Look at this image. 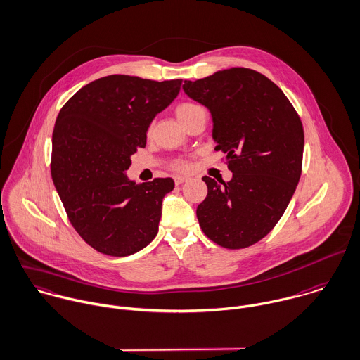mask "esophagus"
Instances as JSON below:
<instances>
[{"label": "esophagus", "mask_w": 360, "mask_h": 360, "mask_svg": "<svg viewBox=\"0 0 360 360\" xmlns=\"http://www.w3.org/2000/svg\"><path fill=\"white\" fill-rule=\"evenodd\" d=\"M174 181H175V184H176V185H181V184H184V182H188V181H189V176L176 175V176L174 178Z\"/></svg>", "instance_id": "esophagus-1"}]
</instances>
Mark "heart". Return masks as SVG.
<instances>
[{"label": "heart", "mask_w": 360, "mask_h": 360, "mask_svg": "<svg viewBox=\"0 0 360 360\" xmlns=\"http://www.w3.org/2000/svg\"><path fill=\"white\" fill-rule=\"evenodd\" d=\"M200 112H205V110L200 107V105H198V104H195V103H182V104H179L178 107H176V110H175V114H176V117H178V120L181 121V124L185 127L192 118H195L198 114H200ZM176 169H181V171H185V169H188L189 168V162H186V161H178V162H175V165H174Z\"/></svg>", "instance_id": "obj_1"}]
</instances>
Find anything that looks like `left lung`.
Wrapping results in <instances>:
<instances>
[{"label":"left lung","instance_id":"8db88e82","mask_svg":"<svg viewBox=\"0 0 360 360\" xmlns=\"http://www.w3.org/2000/svg\"><path fill=\"white\" fill-rule=\"evenodd\" d=\"M182 89L210 111L216 150L232 172L229 182L203 176L199 224L222 248H248L276 226L293 196L304 144L300 118L276 83L249 68L185 80Z\"/></svg>","mask_w":360,"mask_h":360}]
</instances>
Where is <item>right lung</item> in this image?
Segmentation results:
<instances>
[{"mask_svg":"<svg viewBox=\"0 0 360 360\" xmlns=\"http://www.w3.org/2000/svg\"><path fill=\"white\" fill-rule=\"evenodd\" d=\"M181 84L182 79L104 76L76 91L57 117L51 176L73 228L100 253L134 255L158 232L162 199L174 181L136 184L127 169Z\"/></svg>","mask_w":360,"mask_h":360,"instance_id":"add662e5","label":"right lung"}]
</instances>
